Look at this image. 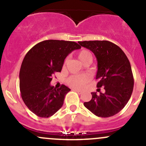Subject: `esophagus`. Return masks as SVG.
Returning a JSON list of instances; mask_svg holds the SVG:
<instances>
[{"instance_id":"esophagus-1","label":"esophagus","mask_w":146,"mask_h":146,"mask_svg":"<svg viewBox=\"0 0 146 146\" xmlns=\"http://www.w3.org/2000/svg\"><path fill=\"white\" fill-rule=\"evenodd\" d=\"M73 90L74 91H76V92H78V93L79 94V95H80V94H82V92L81 90H77V89H75V90Z\"/></svg>"}]
</instances>
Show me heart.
Listing matches in <instances>:
<instances>
[{
	"label": "heart",
	"mask_w": 146,
	"mask_h": 146,
	"mask_svg": "<svg viewBox=\"0 0 146 146\" xmlns=\"http://www.w3.org/2000/svg\"><path fill=\"white\" fill-rule=\"evenodd\" d=\"M91 55L88 51H82L79 53L78 58L80 61H83L85 58L88 56ZM91 80V78L88 74H82V75H73L70 76L67 80V83L68 85L73 88L76 89H83L87 84Z\"/></svg>",
	"instance_id": "1"
}]
</instances>
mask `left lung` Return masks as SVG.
Listing matches in <instances>:
<instances>
[{
	"mask_svg": "<svg viewBox=\"0 0 146 146\" xmlns=\"http://www.w3.org/2000/svg\"><path fill=\"white\" fill-rule=\"evenodd\" d=\"M79 44L94 53L98 60V80L97 87H102L104 93L91 92L90 101L84 106L95 115L110 117L119 113L131 96L133 89V73L130 62L121 48L109 41H83Z\"/></svg>",
	"mask_w": 146,
	"mask_h": 146,
	"instance_id": "left-lung-1",
	"label": "left lung"
}]
</instances>
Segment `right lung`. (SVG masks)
I'll use <instances>...</instances> for the list:
<instances>
[{"label":"right lung","instance_id":"obj_1","mask_svg":"<svg viewBox=\"0 0 146 146\" xmlns=\"http://www.w3.org/2000/svg\"><path fill=\"white\" fill-rule=\"evenodd\" d=\"M80 48L75 42L49 39L27 53L20 70V90L25 105L36 116L48 118L61 108L70 89L64 85L56 89L50 82L54 73L61 72L66 56Z\"/></svg>","mask_w":146,"mask_h":146}]
</instances>
